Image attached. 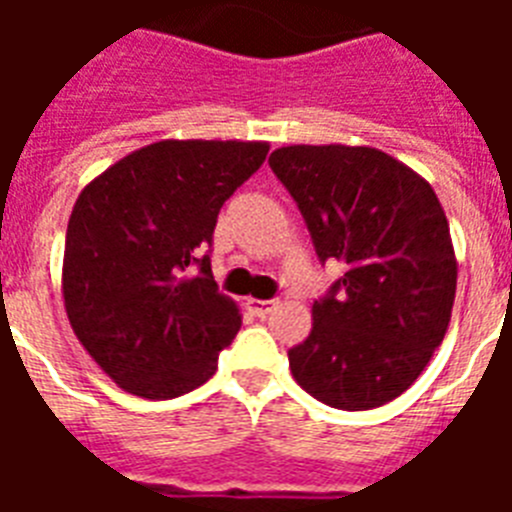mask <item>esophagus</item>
Instances as JSON below:
<instances>
[{"mask_svg": "<svg viewBox=\"0 0 512 512\" xmlns=\"http://www.w3.org/2000/svg\"><path fill=\"white\" fill-rule=\"evenodd\" d=\"M276 305H279L276 300H255V297H249L247 300L249 313H252V316H257V319H265V316H268V313H271Z\"/></svg>", "mask_w": 512, "mask_h": 512, "instance_id": "1", "label": "esophagus"}]
</instances>
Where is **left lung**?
I'll return each mask as SVG.
<instances>
[{
  "mask_svg": "<svg viewBox=\"0 0 512 512\" xmlns=\"http://www.w3.org/2000/svg\"><path fill=\"white\" fill-rule=\"evenodd\" d=\"M271 170L303 212L321 260L345 265L289 350L297 385L364 412L398 398L452 321L457 257L444 207L422 175L369 146H284Z\"/></svg>",
  "mask_w": 512,
  "mask_h": 512,
  "instance_id": "8db88e82",
  "label": "left lung"
}]
</instances>
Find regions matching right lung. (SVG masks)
<instances>
[{
  "label": "right lung",
  "instance_id": "1",
  "mask_svg": "<svg viewBox=\"0 0 512 512\" xmlns=\"http://www.w3.org/2000/svg\"><path fill=\"white\" fill-rule=\"evenodd\" d=\"M263 140H159L84 185L68 217L63 305L76 340L132 396H183L241 327L209 257L217 212L268 156ZM196 262L199 274H188Z\"/></svg>",
  "mask_w": 512,
  "mask_h": 512
}]
</instances>
